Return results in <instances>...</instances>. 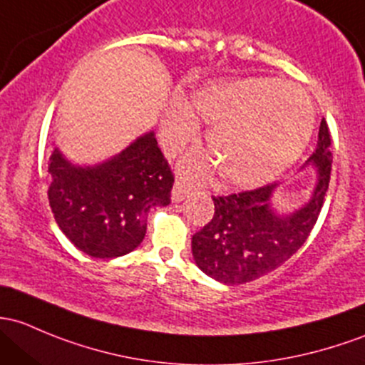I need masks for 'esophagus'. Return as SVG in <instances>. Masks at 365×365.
<instances>
[{
    "instance_id": "esophagus-1",
    "label": "esophagus",
    "mask_w": 365,
    "mask_h": 365,
    "mask_svg": "<svg viewBox=\"0 0 365 365\" xmlns=\"http://www.w3.org/2000/svg\"><path fill=\"white\" fill-rule=\"evenodd\" d=\"M189 187H185L183 183L176 182L175 185H173V190H171V201L173 202H180L183 201V199L187 197V194H189Z\"/></svg>"
}]
</instances>
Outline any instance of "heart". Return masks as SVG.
I'll use <instances>...</instances> for the list:
<instances>
[{
  "instance_id": "1",
  "label": "heart",
  "mask_w": 365,
  "mask_h": 365,
  "mask_svg": "<svg viewBox=\"0 0 365 365\" xmlns=\"http://www.w3.org/2000/svg\"><path fill=\"white\" fill-rule=\"evenodd\" d=\"M212 125L208 150L218 178L234 189L271 182L302 155L313 133L304 91L267 76L215 82L195 91L190 105L175 101L164 115L163 143L173 153L194 140L199 121Z\"/></svg>"
}]
</instances>
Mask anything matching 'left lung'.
Listing matches in <instances>:
<instances>
[{"mask_svg":"<svg viewBox=\"0 0 365 365\" xmlns=\"http://www.w3.org/2000/svg\"><path fill=\"white\" fill-rule=\"evenodd\" d=\"M331 164V134L327 122L322 120L317 150L301 168L314 171L312 195L304 205L279 213L273 206L279 183L213 197V218L192 236V257L199 269L225 285H241L287 262L317 224L329 189Z\"/></svg>","mask_w":365,"mask_h":365,"instance_id":"obj_1","label":"left lung"}]
</instances>
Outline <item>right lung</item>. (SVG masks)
Here are the masks:
<instances>
[{"label": "right lung", "instance_id": "1", "mask_svg": "<svg viewBox=\"0 0 365 365\" xmlns=\"http://www.w3.org/2000/svg\"><path fill=\"white\" fill-rule=\"evenodd\" d=\"M48 173L57 225L80 252L96 259H115L140 247L148 212L170 205L175 182L153 131L96 164L73 163L56 145Z\"/></svg>", "mask_w": 365, "mask_h": 365}]
</instances>
